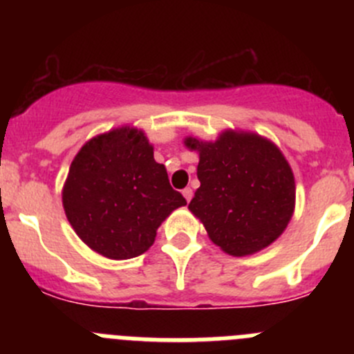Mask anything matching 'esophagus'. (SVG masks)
<instances>
[{
	"mask_svg": "<svg viewBox=\"0 0 354 354\" xmlns=\"http://www.w3.org/2000/svg\"><path fill=\"white\" fill-rule=\"evenodd\" d=\"M183 197L187 198V202H190L192 197H194V190H192V188H185V190H183Z\"/></svg>",
	"mask_w": 354,
	"mask_h": 354,
	"instance_id": "esophagus-1",
	"label": "esophagus"
}]
</instances>
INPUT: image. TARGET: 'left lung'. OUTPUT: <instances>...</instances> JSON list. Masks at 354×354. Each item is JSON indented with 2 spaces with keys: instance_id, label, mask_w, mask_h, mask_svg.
<instances>
[{
  "instance_id": "obj_1",
  "label": "left lung",
  "mask_w": 354,
  "mask_h": 354,
  "mask_svg": "<svg viewBox=\"0 0 354 354\" xmlns=\"http://www.w3.org/2000/svg\"><path fill=\"white\" fill-rule=\"evenodd\" d=\"M198 152L200 188L188 209L210 240L234 257L252 255L283 234L295 210V176L283 152L248 131L226 130L216 142L185 138Z\"/></svg>"
}]
</instances>
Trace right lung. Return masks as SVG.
<instances>
[{"mask_svg":"<svg viewBox=\"0 0 354 354\" xmlns=\"http://www.w3.org/2000/svg\"><path fill=\"white\" fill-rule=\"evenodd\" d=\"M183 205L187 200L171 188L144 131L130 127L91 138L75 156L63 187L75 233L113 260L147 252L160 223Z\"/></svg>","mask_w":354,"mask_h":354,"instance_id":"obj_1","label":"right lung"}]
</instances>
